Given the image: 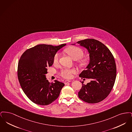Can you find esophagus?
<instances>
[{
    "instance_id": "esophagus-1",
    "label": "esophagus",
    "mask_w": 132,
    "mask_h": 132,
    "mask_svg": "<svg viewBox=\"0 0 132 132\" xmlns=\"http://www.w3.org/2000/svg\"><path fill=\"white\" fill-rule=\"evenodd\" d=\"M71 82V81H70V80H65L64 81V84L66 85V84H67L68 82Z\"/></svg>"
}]
</instances>
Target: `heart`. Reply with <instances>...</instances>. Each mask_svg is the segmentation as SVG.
Segmentation results:
<instances>
[{"label":"heart","mask_w":132,"mask_h":132,"mask_svg":"<svg viewBox=\"0 0 132 132\" xmlns=\"http://www.w3.org/2000/svg\"><path fill=\"white\" fill-rule=\"evenodd\" d=\"M65 52L69 55L73 60H78V62L81 65L84 66L86 64L87 60L86 58L81 59L84 52L79 47L76 46H71L65 50ZM81 59H80V58ZM59 58V53H56L53 57V62L57 63L58 62ZM76 73V70L74 68L68 69L65 68L62 69L60 72V75L66 79H71L72 78L73 75Z\"/></svg>","instance_id":"obj_1"}]
</instances>
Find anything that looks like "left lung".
I'll list each match as a JSON object with an SVG mask.
<instances>
[{"instance_id": "8db88e82", "label": "left lung", "mask_w": 132, "mask_h": 132, "mask_svg": "<svg viewBox=\"0 0 132 132\" xmlns=\"http://www.w3.org/2000/svg\"><path fill=\"white\" fill-rule=\"evenodd\" d=\"M77 43L88 50L89 56L88 66L79 76L92 80L87 85L82 82L78 96L88 103H98L109 95L114 85L116 77L114 58L106 46L96 39L88 38Z\"/></svg>"}]
</instances>
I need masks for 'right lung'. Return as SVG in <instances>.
<instances>
[{
    "instance_id": "right-lung-1",
    "label": "right lung",
    "mask_w": 132,
    "mask_h": 132,
    "mask_svg": "<svg viewBox=\"0 0 132 132\" xmlns=\"http://www.w3.org/2000/svg\"><path fill=\"white\" fill-rule=\"evenodd\" d=\"M65 45L38 44L26 50L20 57L17 72L19 82L27 96L34 103L47 105L58 97L64 84L57 80L50 82L45 74L47 67L53 63L54 55Z\"/></svg>"
}]
</instances>
